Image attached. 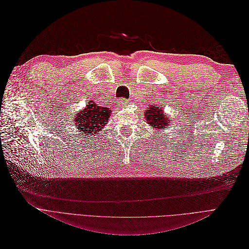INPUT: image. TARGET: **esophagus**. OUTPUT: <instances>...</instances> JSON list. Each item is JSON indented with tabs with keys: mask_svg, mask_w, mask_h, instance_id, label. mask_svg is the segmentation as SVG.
<instances>
[{
	"mask_svg": "<svg viewBox=\"0 0 249 249\" xmlns=\"http://www.w3.org/2000/svg\"><path fill=\"white\" fill-rule=\"evenodd\" d=\"M120 104H122V106H126V105L129 104V102H127V101L124 100V99H122V101H120Z\"/></svg>",
	"mask_w": 249,
	"mask_h": 249,
	"instance_id": "esophagus-1",
	"label": "esophagus"
}]
</instances>
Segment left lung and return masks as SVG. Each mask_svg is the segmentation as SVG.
I'll return each mask as SVG.
<instances>
[{
	"label": "left lung",
	"instance_id": "8db88e82",
	"mask_svg": "<svg viewBox=\"0 0 249 249\" xmlns=\"http://www.w3.org/2000/svg\"><path fill=\"white\" fill-rule=\"evenodd\" d=\"M145 120H147V124L150 125L152 129H164L169 127L170 120L168 119L167 115H164L162 107L159 106H152L147 108L145 112ZM165 130V129H164Z\"/></svg>",
	"mask_w": 249,
	"mask_h": 249
}]
</instances>
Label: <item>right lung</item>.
Returning a JSON list of instances; mask_svg holds the SVG:
<instances>
[{
    "mask_svg": "<svg viewBox=\"0 0 249 249\" xmlns=\"http://www.w3.org/2000/svg\"><path fill=\"white\" fill-rule=\"evenodd\" d=\"M111 111L106 106H97L94 102L89 103L85 109L79 111L74 117V127L84 136H99V132L107 124Z\"/></svg>",
    "mask_w": 249,
    "mask_h": 249,
    "instance_id": "obj_1",
    "label": "right lung"
}]
</instances>
